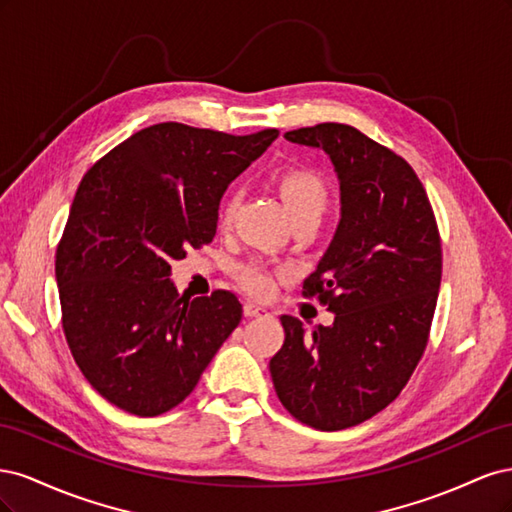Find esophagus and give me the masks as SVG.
Masks as SVG:
<instances>
[{
    "mask_svg": "<svg viewBox=\"0 0 512 512\" xmlns=\"http://www.w3.org/2000/svg\"><path fill=\"white\" fill-rule=\"evenodd\" d=\"M243 314L247 316V318H262V316H271V312L267 307H262V305H258V303H252V301H247L245 305H243Z\"/></svg>",
    "mask_w": 512,
    "mask_h": 512,
    "instance_id": "34e87169",
    "label": "esophagus"
}]
</instances>
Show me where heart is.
Here are the masks:
<instances>
[{"label":"heart","mask_w":512,"mask_h":512,"mask_svg":"<svg viewBox=\"0 0 512 512\" xmlns=\"http://www.w3.org/2000/svg\"><path fill=\"white\" fill-rule=\"evenodd\" d=\"M275 188L286 203L292 222H320L322 213L329 205V188L316 170L305 166L284 168L275 175ZM237 209V194H230L222 209V224L232 220V213ZM241 284L254 294H267L273 288V271L265 262L250 260L239 267Z\"/></svg>","instance_id":"b5f03b06"}]
</instances>
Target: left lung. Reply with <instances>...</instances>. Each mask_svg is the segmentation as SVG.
<instances>
[{
    "label": "left lung",
    "instance_id": "1",
    "mask_svg": "<svg viewBox=\"0 0 512 512\" xmlns=\"http://www.w3.org/2000/svg\"><path fill=\"white\" fill-rule=\"evenodd\" d=\"M284 136L327 153L342 218L303 282V297H318L335 320L305 331L299 318L282 316L286 339L269 369L297 421L339 431L389 406L421 361L442 280V243L423 183L397 153L346 123Z\"/></svg>",
    "mask_w": 512,
    "mask_h": 512
}]
</instances>
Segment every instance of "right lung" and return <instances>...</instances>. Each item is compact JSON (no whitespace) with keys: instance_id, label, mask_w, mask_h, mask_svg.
I'll return each mask as SVG.
<instances>
[{"instance_id":"obj_1","label":"right lung","mask_w":512,"mask_h":512,"mask_svg":"<svg viewBox=\"0 0 512 512\" xmlns=\"http://www.w3.org/2000/svg\"><path fill=\"white\" fill-rule=\"evenodd\" d=\"M166 121L87 170L57 245L61 322L76 365L113 406L158 416L188 397L241 322L235 294L185 297L170 262L211 243L220 200L277 138Z\"/></svg>"}]
</instances>
